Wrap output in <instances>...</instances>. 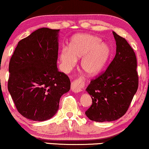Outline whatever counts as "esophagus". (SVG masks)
Here are the masks:
<instances>
[{
  "mask_svg": "<svg viewBox=\"0 0 149 149\" xmlns=\"http://www.w3.org/2000/svg\"><path fill=\"white\" fill-rule=\"evenodd\" d=\"M85 85V79L83 77H80V78H76L71 82V90L74 92H81L83 90V87Z\"/></svg>",
  "mask_w": 149,
  "mask_h": 149,
  "instance_id": "esophagus-1",
  "label": "esophagus"
}]
</instances>
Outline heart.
Listing matches in <instances>:
<instances>
[{
	"label": "heart",
	"mask_w": 149,
	"mask_h": 149,
	"mask_svg": "<svg viewBox=\"0 0 149 149\" xmlns=\"http://www.w3.org/2000/svg\"><path fill=\"white\" fill-rule=\"evenodd\" d=\"M111 53L110 46L102 42L100 38L84 33L73 36L69 48L63 47L61 49L59 58L64 69L69 70L76 65V59L83 57L82 69L87 74L95 76L105 67L111 57Z\"/></svg>",
	"instance_id": "heart-1"
}]
</instances>
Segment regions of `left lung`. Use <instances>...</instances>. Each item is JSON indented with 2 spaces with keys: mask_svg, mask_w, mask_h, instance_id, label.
Returning a JSON list of instances; mask_svg holds the SVG:
<instances>
[{
  "mask_svg": "<svg viewBox=\"0 0 149 149\" xmlns=\"http://www.w3.org/2000/svg\"><path fill=\"white\" fill-rule=\"evenodd\" d=\"M116 54L105 71L92 79L86 90L92 103L85 114L96 122L113 121L123 116L138 89L136 54L124 38L113 32Z\"/></svg>",
  "mask_w": 149,
  "mask_h": 149,
  "instance_id": "8db88e82",
  "label": "left lung"
}]
</instances>
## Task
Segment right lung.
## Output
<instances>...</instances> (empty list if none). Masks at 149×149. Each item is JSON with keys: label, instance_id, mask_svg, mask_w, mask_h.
I'll list each match as a JSON object with an SVG mask.
<instances>
[{"label": "right lung", "instance_id": "right-lung-1", "mask_svg": "<svg viewBox=\"0 0 149 149\" xmlns=\"http://www.w3.org/2000/svg\"><path fill=\"white\" fill-rule=\"evenodd\" d=\"M59 31H35L18 42L10 59L8 91L18 112L32 120L53 117L70 90L69 78L57 66Z\"/></svg>", "mask_w": 149, "mask_h": 149}]
</instances>
